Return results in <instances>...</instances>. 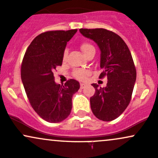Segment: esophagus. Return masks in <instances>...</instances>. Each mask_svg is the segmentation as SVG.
Masks as SVG:
<instances>
[{
  "label": "esophagus",
  "mask_w": 158,
  "mask_h": 158,
  "mask_svg": "<svg viewBox=\"0 0 158 158\" xmlns=\"http://www.w3.org/2000/svg\"><path fill=\"white\" fill-rule=\"evenodd\" d=\"M80 86H81V89H83V88H84V86H85V84H83V83H81V84H80Z\"/></svg>",
  "instance_id": "obj_1"
}]
</instances>
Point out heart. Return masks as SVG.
I'll list each match as a JSON object with an SVG mask.
<instances>
[{"mask_svg":"<svg viewBox=\"0 0 158 158\" xmlns=\"http://www.w3.org/2000/svg\"><path fill=\"white\" fill-rule=\"evenodd\" d=\"M81 49L86 56L87 55L89 52L93 51V50L95 51L94 47H93L91 44L87 43V42H84V43L81 44ZM67 57L68 50H65L63 52V54H62V60H63V62H65L66 59H67ZM89 73H90V72H89V70H88V69H75V70L73 71L72 75L74 78L83 81V80H85L86 77H87V76L89 75Z\"/></svg>","mask_w":158,"mask_h":158,"instance_id":"1","label":"heart"}]
</instances>
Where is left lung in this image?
Returning <instances> with one entry per match:
<instances>
[{
  "mask_svg": "<svg viewBox=\"0 0 158 158\" xmlns=\"http://www.w3.org/2000/svg\"><path fill=\"white\" fill-rule=\"evenodd\" d=\"M86 38L94 40L101 50L99 78L107 77L106 87L93 84L94 95L90 98L93 114L103 121H111L124 111L132 98L136 69L131 52L123 40L105 28H81Z\"/></svg>",
  "mask_w": 158,
  "mask_h": 158,
  "instance_id": "1",
  "label": "left lung"
}]
</instances>
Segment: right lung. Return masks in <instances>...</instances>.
<instances>
[{
    "label": "right lung",
    "mask_w": 158,
    "mask_h": 158,
    "mask_svg": "<svg viewBox=\"0 0 158 158\" xmlns=\"http://www.w3.org/2000/svg\"><path fill=\"white\" fill-rule=\"evenodd\" d=\"M77 29L48 31L33 40L23 57L21 78L33 109L49 123H59L68 118L72 108V96L80 84L70 79L56 84L53 71L62 65V54Z\"/></svg>",
    "instance_id": "right-lung-1"
}]
</instances>
